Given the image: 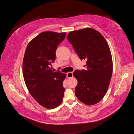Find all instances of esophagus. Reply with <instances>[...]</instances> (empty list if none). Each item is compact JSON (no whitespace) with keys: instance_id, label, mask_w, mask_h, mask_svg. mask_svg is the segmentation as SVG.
I'll use <instances>...</instances> for the list:
<instances>
[{"instance_id":"esophagus-1","label":"esophagus","mask_w":134,"mask_h":134,"mask_svg":"<svg viewBox=\"0 0 134 134\" xmlns=\"http://www.w3.org/2000/svg\"><path fill=\"white\" fill-rule=\"evenodd\" d=\"M67 76L68 78L72 77V76H73V72H68L67 74Z\"/></svg>"}]
</instances>
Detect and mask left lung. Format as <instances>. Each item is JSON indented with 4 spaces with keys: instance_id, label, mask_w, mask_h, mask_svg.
<instances>
[{
    "instance_id": "left-lung-1",
    "label": "left lung",
    "mask_w": 134,
    "mask_h": 134,
    "mask_svg": "<svg viewBox=\"0 0 134 134\" xmlns=\"http://www.w3.org/2000/svg\"><path fill=\"white\" fill-rule=\"evenodd\" d=\"M67 39L80 58L86 60L85 70L73 72L78 81L75 95L85 104L94 105L104 97L110 83L113 63L109 46L102 35L92 28L71 31Z\"/></svg>"
}]
</instances>
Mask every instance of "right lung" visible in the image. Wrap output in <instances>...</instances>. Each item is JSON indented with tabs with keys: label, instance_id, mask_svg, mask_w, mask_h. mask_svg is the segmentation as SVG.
<instances>
[{
	"label": "right lung",
	"instance_id": "add662e5",
	"mask_svg": "<svg viewBox=\"0 0 134 134\" xmlns=\"http://www.w3.org/2000/svg\"><path fill=\"white\" fill-rule=\"evenodd\" d=\"M66 33L46 31L30 41L23 61V75L26 86L35 101L49 109L63 102L66 74L54 71L50 67L55 59L57 47Z\"/></svg>",
	"mask_w": 134,
	"mask_h": 134
}]
</instances>
